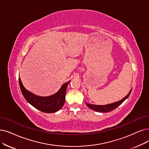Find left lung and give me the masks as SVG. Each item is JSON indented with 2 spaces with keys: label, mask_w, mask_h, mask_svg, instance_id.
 <instances>
[{
  "label": "left lung",
  "mask_w": 149,
  "mask_h": 149,
  "mask_svg": "<svg viewBox=\"0 0 149 149\" xmlns=\"http://www.w3.org/2000/svg\"><path fill=\"white\" fill-rule=\"evenodd\" d=\"M131 92H132V89H131L130 92L128 93V94L125 97H124L121 100L118 101V102H117L116 103H112V104H106V105H95V104H88L87 103H86L89 108L92 109L93 111H97V112H109L111 111H112L113 109H116L120 104H121L124 102V101L129 97V95L131 93Z\"/></svg>",
  "instance_id": "obj_1"
}]
</instances>
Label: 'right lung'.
<instances>
[{"instance_id":"obj_1","label":"right lung","mask_w":149,"mask_h":149,"mask_svg":"<svg viewBox=\"0 0 149 149\" xmlns=\"http://www.w3.org/2000/svg\"><path fill=\"white\" fill-rule=\"evenodd\" d=\"M68 81L62 85L61 88L56 93L49 97H39L27 91L23 86L21 80L19 78V83L21 92L27 102L39 111L53 113L57 112L63 106L65 100L67 87Z\"/></svg>"}]
</instances>
